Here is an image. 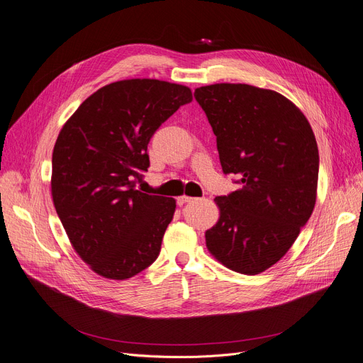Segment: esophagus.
<instances>
[{
	"instance_id": "obj_1",
	"label": "esophagus",
	"mask_w": 363,
	"mask_h": 363,
	"mask_svg": "<svg viewBox=\"0 0 363 363\" xmlns=\"http://www.w3.org/2000/svg\"><path fill=\"white\" fill-rule=\"evenodd\" d=\"M195 198H191V196H186V195H183V196H180L179 199H177V202H179V206H183V204H187V202H192Z\"/></svg>"
}]
</instances>
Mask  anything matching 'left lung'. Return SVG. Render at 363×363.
<instances>
[{
  "instance_id": "obj_1",
  "label": "left lung",
  "mask_w": 363,
  "mask_h": 363,
  "mask_svg": "<svg viewBox=\"0 0 363 363\" xmlns=\"http://www.w3.org/2000/svg\"><path fill=\"white\" fill-rule=\"evenodd\" d=\"M217 138L225 174L240 189L214 201L220 219L206 232L211 255L255 275L287 253L315 204L318 149L302 111L283 95L250 84L195 89Z\"/></svg>"
}]
</instances>
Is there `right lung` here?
I'll return each instance as SVG.
<instances>
[{
  "instance_id": "right-lung-1",
  "label": "right lung",
  "mask_w": 363,
  "mask_h": 363,
  "mask_svg": "<svg viewBox=\"0 0 363 363\" xmlns=\"http://www.w3.org/2000/svg\"><path fill=\"white\" fill-rule=\"evenodd\" d=\"M192 101L189 88L153 79L110 83L71 116L52 156V196L79 256L106 279L150 267L176 211L174 198L143 194L147 144Z\"/></svg>"
}]
</instances>
